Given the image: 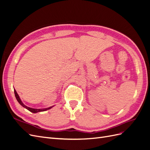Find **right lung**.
I'll return each instance as SVG.
<instances>
[{"label": "right lung", "mask_w": 150, "mask_h": 150, "mask_svg": "<svg viewBox=\"0 0 150 150\" xmlns=\"http://www.w3.org/2000/svg\"><path fill=\"white\" fill-rule=\"evenodd\" d=\"M14 94H15V96L16 98V99L17 100V101L19 102V103L21 104V105L22 106L25 108V109H27V110H29V111L33 112V113H36V112H41V111H47L48 110H50V109L52 108V107H54V106H51V107H49V108H42V109H35V108H29L28 106H25V104L22 102L21 99L19 96V94H17V93L16 92V89H14Z\"/></svg>", "instance_id": "add662e5"}]
</instances>
